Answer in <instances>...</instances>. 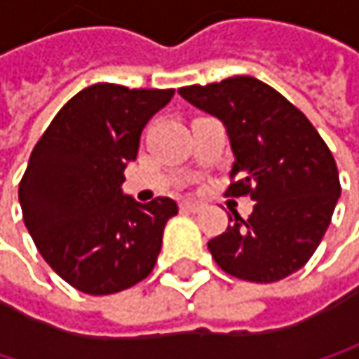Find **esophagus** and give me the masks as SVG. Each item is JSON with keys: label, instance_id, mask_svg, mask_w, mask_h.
Masks as SVG:
<instances>
[{"label": "esophagus", "instance_id": "obj_1", "mask_svg": "<svg viewBox=\"0 0 359 359\" xmlns=\"http://www.w3.org/2000/svg\"><path fill=\"white\" fill-rule=\"evenodd\" d=\"M180 208L187 210V212H199V210H201V203H199V201H182Z\"/></svg>", "mask_w": 359, "mask_h": 359}]
</instances>
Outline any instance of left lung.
Instances as JSON below:
<instances>
[{
    "instance_id": "obj_1",
    "label": "left lung",
    "mask_w": 359,
    "mask_h": 359,
    "mask_svg": "<svg viewBox=\"0 0 359 359\" xmlns=\"http://www.w3.org/2000/svg\"><path fill=\"white\" fill-rule=\"evenodd\" d=\"M195 108L216 116L235 154L226 195H251L253 212H237L210 239L216 264L231 276L274 283L312 257L341 195L339 172L318 130L270 85L233 76L179 89Z\"/></svg>"
}]
</instances>
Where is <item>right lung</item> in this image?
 Returning a JSON list of instances; mask_svg holds the SVG:
<instances>
[{"instance_id":"obj_1","label":"right lung","mask_w":359,"mask_h":359,"mask_svg":"<svg viewBox=\"0 0 359 359\" xmlns=\"http://www.w3.org/2000/svg\"><path fill=\"white\" fill-rule=\"evenodd\" d=\"M172 95L91 85L55 114L31 154L18 189L25 224L43 259L83 293L124 291L158 262L179 205L170 197L139 203L120 184L141 130Z\"/></svg>"}]
</instances>
